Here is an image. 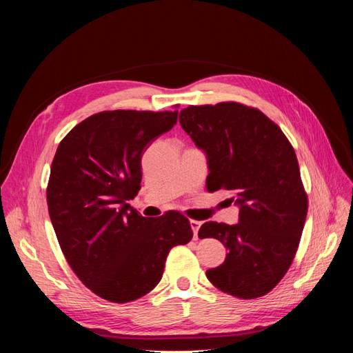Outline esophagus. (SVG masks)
I'll list each match as a JSON object with an SVG mask.
<instances>
[{"label": "esophagus", "mask_w": 353, "mask_h": 353, "mask_svg": "<svg viewBox=\"0 0 353 353\" xmlns=\"http://www.w3.org/2000/svg\"><path fill=\"white\" fill-rule=\"evenodd\" d=\"M190 225H191V230H193L194 237H197L199 228L201 227V222H200V221H196V219H191V221H190Z\"/></svg>", "instance_id": "esophagus-1"}]
</instances>
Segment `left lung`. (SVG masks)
Listing matches in <instances>:
<instances>
[{"mask_svg": "<svg viewBox=\"0 0 353 353\" xmlns=\"http://www.w3.org/2000/svg\"><path fill=\"white\" fill-rule=\"evenodd\" d=\"M179 123L208 157L209 193L227 191L240 209L236 225L209 221L199 230L228 249L208 280L239 299L270 293L290 268L307 213L290 141L261 110L234 101L190 105Z\"/></svg>", "mask_w": 353, "mask_h": 353, "instance_id": "obj_1", "label": "left lung"}]
</instances>
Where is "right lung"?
I'll use <instances>...</instances> for the list:
<instances>
[{"label":"right lung","instance_id":"obj_1","mask_svg":"<svg viewBox=\"0 0 353 353\" xmlns=\"http://www.w3.org/2000/svg\"><path fill=\"white\" fill-rule=\"evenodd\" d=\"M176 117L178 110L95 113L63 138L52 160L47 203L61 252L78 279L109 302L152 292L169 250L193 239L183 213L145 218L126 203L141 188L145 147Z\"/></svg>","mask_w":353,"mask_h":353}]
</instances>
